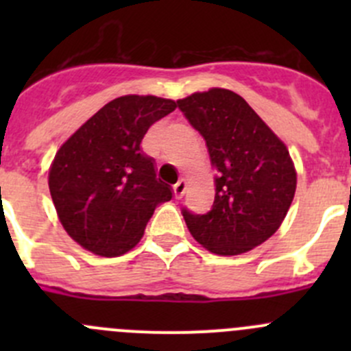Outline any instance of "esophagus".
<instances>
[{
  "mask_svg": "<svg viewBox=\"0 0 351 351\" xmlns=\"http://www.w3.org/2000/svg\"><path fill=\"white\" fill-rule=\"evenodd\" d=\"M173 190H175V197L176 198H182L183 193H185V190H186V182H185V180H180V182L176 183L175 186H173Z\"/></svg>",
  "mask_w": 351,
  "mask_h": 351,
  "instance_id": "obj_1",
  "label": "esophagus"
}]
</instances>
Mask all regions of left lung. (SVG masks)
Wrapping results in <instances>:
<instances>
[{
	"label": "left lung",
	"instance_id": "8db88e82",
	"mask_svg": "<svg viewBox=\"0 0 351 351\" xmlns=\"http://www.w3.org/2000/svg\"><path fill=\"white\" fill-rule=\"evenodd\" d=\"M176 105L205 139L217 169L210 210H182L189 231L222 256L260 246L280 228L295 193V168L285 144L234 91L212 88Z\"/></svg>",
	"mask_w": 351,
	"mask_h": 351
}]
</instances>
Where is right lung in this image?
<instances>
[{"mask_svg": "<svg viewBox=\"0 0 351 351\" xmlns=\"http://www.w3.org/2000/svg\"><path fill=\"white\" fill-rule=\"evenodd\" d=\"M176 108L173 100L127 95L108 101L56 154L49 190L59 221L84 250L120 256L141 241L154 208L173 190L156 178L141 143Z\"/></svg>", "mask_w": 351, "mask_h": 351, "instance_id": "1", "label": "right lung"}]
</instances>
